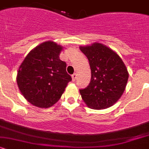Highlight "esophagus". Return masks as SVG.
Here are the masks:
<instances>
[{
    "label": "esophagus",
    "mask_w": 149,
    "mask_h": 149,
    "mask_svg": "<svg viewBox=\"0 0 149 149\" xmlns=\"http://www.w3.org/2000/svg\"><path fill=\"white\" fill-rule=\"evenodd\" d=\"M76 78H77V75H76V73H73V74L72 75V79H73V82L76 81Z\"/></svg>",
    "instance_id": "34e87169"
}]
</instances>
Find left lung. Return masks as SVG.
Instances as JSON below:
<instances>
[{"label": "left lung", "instance_id": "left-lung-1", "mask_svg": "<svg viewBox=\"0 0 149 149\" xmlns=\"http://www.w3.org/2000/svg\"><path fill=\"white\" fill-rule=\"evenodd\" d=\"M88 59L91 72L87 87L79 89L86 105L94 109L112 107L125 91L128 73L124 62L115 52L100 43L80 47Z\"/></svg>", "mask_w": 149, "mask_h": 149}]
</instances>
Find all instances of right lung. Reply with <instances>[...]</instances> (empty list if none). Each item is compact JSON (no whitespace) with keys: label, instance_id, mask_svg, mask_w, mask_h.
<instances>
[{"label":"right lung","instance_id":"obj_1","mask_svg":"<svg viewBox=\"0 0 149 149\" xmlns=\"http://www.w3.org/2000/svg\"><path fill=\"white\" fill-rule=\"evenodd\" d=\"M62 47L48 41L29 52L19 67L17 84L24 98L33 105L48 108L55 104L72 80L67 64L59 58Z\"/></svg>","mask_w":149,"mask_h":149}]
</instances>
